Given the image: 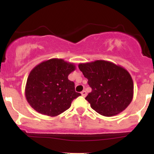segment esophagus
Instances as JSON below:
<instances>
[{"instance_id":"obj_1","label":"esophagus","mask_w":154,"mask_h":154,"mask_svg":"<svg viewBox=\"0 0 154 154\" xmlns=\"http://www.w3.org/2000/svg\"><path fill=\"white\" fill-rule=\"evenodd\" d=\"M81 94H82L83 97H85L86 95H87V92H86L85 91H82V93H81Z\"/></svg>"}]
</instances>
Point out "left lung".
<instances>
[{"mask_svg":"<svg viewBox=\"0 0 154 154\" xmlns=\"http://www.w3.org/2000/svg\"><path fill=\"white\" fill-rule=\"evenodd\" d=\"M78 66L92 88L85 99L93 110L112 116L130 105L133 98V81L125 69L104 60L79 63Z\"/></svg>","mask_w":154,"mask_h":154,"instance_id":"obj_1","label":"left lung"}]
</instances>
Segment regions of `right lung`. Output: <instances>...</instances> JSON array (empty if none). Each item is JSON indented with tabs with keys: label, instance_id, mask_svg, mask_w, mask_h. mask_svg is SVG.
<instances>
[{
	"label": "right lung",
	"instance_id": "obj_1",
	"mask_svg": "<svg viewBox=\"0 0 154 154\" xmlns=\"http://www.w3.org/2000/svg\"><path fill=\"white\" fill-rule=\"evenodd\" d=\"M75 69L74 63L61 59H51L37 65L28 76L25 87L26 100L38 113L59 115L81 95L68 76Z\"/></svg>",
	"mask_w": 154,
	"mask_h": 154
}]
</instances>
